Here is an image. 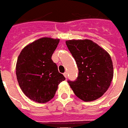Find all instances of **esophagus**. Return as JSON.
<instances>
[{
  "label": "esophagus",
  "instance_id": "1",
  "mask_svg": "<svg viewBox=\"0 0 128 128\" xmlns=\"http://www.w3.org/2000/svg\"><path fill=\"white\" fill-rule=\"evenodd\" d=\"M63 75H64V76H65V78H67V72H65L63 73Z\"/></svg>",
  "mask_w": 128,
  "mask_h": 128
}]
</instances>
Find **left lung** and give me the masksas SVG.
<instances>
[{
    "label": "left lung",
    "instance_id": "8db88e82",
    "mask_svg": "<svg viewBox=\"0 0 128 128\" xmlns=\"http://www.w3.org/2000/svg\"><path fill=\"white\" fill-rule=\"evenodd\" d=\"M78 69L77 78L69 80L74 94L84 102L99 98L110 86L114 76L111 57L106 50L90 40L66 41Z\"/></svg>",
    "mask_w": 128,
    "mask_h": 128
}]
</instances>
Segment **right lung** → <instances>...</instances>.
I'll return each instance as SVG.
<instances>
[{
  "label": "right lung",
  "instance_id": "1",
  "mask_svg": "<svg viewBox=\"0 0 128 128\" xmlns=\"http://www.w3.org/2000/svg\"><path fill=\"white\" fill-rule=\"evenodd\" d=\"M59 39L42 38L23 48L18 56L16 74L22 92L32 100L46 103L55 96L58 85L65 80L52 56Z\"/></svg>",
  "mask_w": 128,
  "mask_h": 128
}]
</instances>
